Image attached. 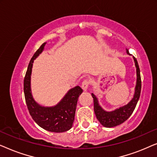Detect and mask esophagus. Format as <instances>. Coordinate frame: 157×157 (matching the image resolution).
<instances>
[{
    "mask_svg": "<svg viewBox=\"0 0 157 157\" xmlns=\"http://www.w3.org/2000/svg\"><path fill=\"white\" fill-rule=\"evenodd\" d=\"M89 84H90V81L88 78H86L83 81L82 84H81V87H82L83 91H86Z\"/></svg>",
    "mask_w": 157,
    "mask_h": 157,
    "instance_id": "1",
    "label": "esophagus"
}]
</instances>
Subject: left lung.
<instances>
[{
	"label": "left lung",
	"instance_id": "obj_1",
	"mask_svg": "<svg viewBox=\"0 0 157 157\" xmlns=\"http://www.w3.org/2000/svg\"><path fill=\"white\" fill-rule=\"evenodd\" d=\"M126 53H127L128 55L132 56L128 52V49H126ZM133 59H134L135 66H136V82L134 96L127 104L116 109L113 111H107L104 110L100 106L98 98H96V96L93 93H91V96L94 98V112H95L96 119L98 120L101 124L104 126V127H114V126L120 125L121 124L124 123L130 117V116L132 114L133 111L136 108L137 102H138L139 97H140L141 81L138 62H137L136 58L134 56H133Z\"/></svg>",
	"mask_w": 157,
	"mask_h": 157
}]
</instances>
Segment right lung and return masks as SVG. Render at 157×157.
Segmentation results:
<instances>
[{
    "instance_id": "1",
    "label": "right lung",
    "mask_w": 157,
    "mask_h": 157,
    "mask_svg": "<svg viewBox=\"0 0 157 157\" xmlns=\"http://www.w3.org/2000/svg\"><path fill=\"white\" fill-rule=\"evenodd\" d=\"M46 44L44 43L40 46L29 62L23 83L25 99L32 119L38 126L51 132H64L72 127L77 101L83 90L78 86L72 88L53 106H41L34 100L31 88L32 67L34 60L43 52Z\"/></svg>"
}]
</instances>
